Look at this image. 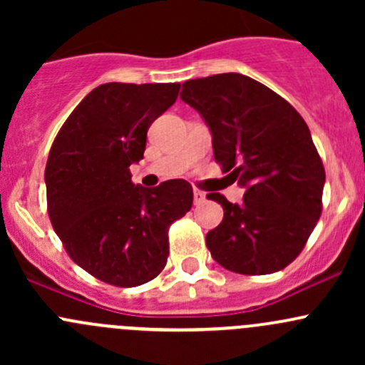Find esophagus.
Returning a JSON list of instances; mask_svg holds the SVG:
<instances>
[{
	"label": "esophagus",
	"mask_w": 365,
	"mask_h": 365,
	"mask_svg": "<svg viewBox=\"0 0 365 365\" xmlns=\"http://www.w3.org/2000/svg\"><path fill=\"white\" fill-rule=\"evenodd\" d=\"M206 194L203 192V190L200 189H194V205H201L205 201Z\"/></svg>",
	"instance_id": "1"
}]
</instances>
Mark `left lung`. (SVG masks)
<instances>
[{
  "label": "left lung",
  "mask_w": 365,
  "mask_h": 365,
  "mask_svg": "<svg viewBox=\"0 0 365 365\" xmlns=\"http://www.w3.org/2000/svg\"><path fill=\"white\" fill-rule=\"evenodd\" d=\"M180 98L205 118L220 169L245 187L240 205L206 196L224 208L206 235L212 257L244 275L286 268L323 208L325 168L304 118L270 88L233 72L187 81Z\"/></svg>",
  "instance_id": "left-lung-1"
}]
</instances>
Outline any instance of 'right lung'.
Returning <instances> with one entry per match:
<instances>
[{"mask_svg": "<svg viewBox=\"0 0 365 365\" xmlns=\"http://www.w3.org/2000/svg\"><path fill=\"white\" fill-rule=\"evenodd\" d=\"M180 83H108L91 90L58 132L46 165L47 213L73 263L120 288L152 281L169 256L168 231L192 206V187L169 180L145 189L130 164Z\"/></svg>", "mask_w": 365, "mask_h": 365, "instance_id": "obj_1", "label": "right lung"}]
</instances>
